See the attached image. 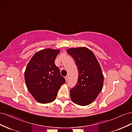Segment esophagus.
I'll list each match as a JSON object with an SVG mask.
<instances>
[{
  "label": "esophagus",
  "instance_id": "obj_1",
  "mask_svg": "<svg viewBox=\"0 0 132 132\" xmlns=\"http://www.w3.org/2000/svg\"><path fill=\"white\" fill-rule=\"evenodd\" d=\"M65 80H66V81H67L68 80V76H66V77H65Z\"/></svg>",
  "mask_w": 132,
  "mask_h": 132
}]
</instances>
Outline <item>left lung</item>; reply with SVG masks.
Returning a JSON list of instances; mask_svg holds the SVG:
<instances>
[{
	"label": "left lung",
	"instance_id": "1",
	"mask_svg": "<svg viewBox=\"0 0 132 132\" xmlns=\"http://www.w3.org/2000/svg\"><path fill=\"white\" fill-rule=\"evenodd\" d=\"M67 52L74 59L79 73L77 84L70 90L71 100L79 105H88L102 89L104 78L101 67L93 52L86 47L72 48Z\"/></svg>",
	"mask_w": 132,
	"mask_h": 132
}]
</instances>
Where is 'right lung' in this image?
Returning a JSON list of instances; mask_svg holds the SVG:
<instances>
[{"instance_id": "right-lung-1", "label": "right lung", "mask_w": 132, "mask_h": 132, "mask_svg": "<svg viewBox=\"0 0 132 132\" xmlns=\"http://www.w3.org/2000/svg\"><path fill=\"white\" fill-rule=\"evenodd\" d=\"M59 50L47 48L36 53L26 68L25 80L28 90L37 102L47 103L56 98L65 80L54 61Z\"/></svg>"}]
</instances>
